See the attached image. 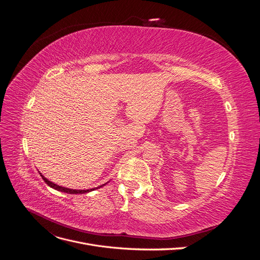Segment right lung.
<instances>
[{"mask_svg":"<svg viewBox=\"0 0 260 260\" xmlns=\"http://www.w3.org/2000/svg\"><path fill=\"white\" fill-rule=\"evenodd\" d=\"M40 176L42 177V179L44 180V182L48 184L49 186H51L52 188H54V190H56V191H59V192H64V193H67V194H85V193H89V192H91V191H94V190H96V188H99V187H101V186H103V185H100V186H98V187H93V188H88V190H75V188H68V187H65V186H60V185H57V184H55L54 182H52V181H50V180H48L46 179L43 175H41L40 174Z\"/></svg>","mask_w":260,"mask_h":260,"instance_id":"add662e5","label":"right lung"}]
</instances>
